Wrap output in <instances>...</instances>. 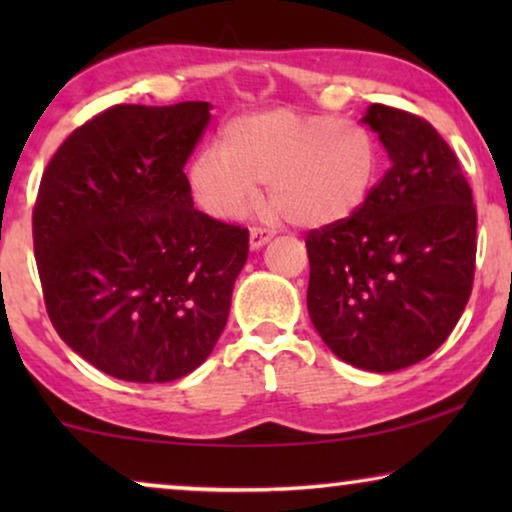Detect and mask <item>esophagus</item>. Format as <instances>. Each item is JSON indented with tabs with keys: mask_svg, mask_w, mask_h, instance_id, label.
<instances>
[{
	"mask_svg": "<svg viewBox=\"0 0 512 512\" xmlns=\"http://www.w3.org/2000/svg\"><path fill=\"white\" fill-rule=\"evenodd\" d=\"M272 235H275V230H270V228H265V226H251L249 228V244H251V249L263 247L265 242L272 240Z\"/></svg>",
	"mask_w": 512,
	"mask_h": 512,
	"instance_id": "esophagus-1",
	"label": "esophagus"
}]
</instances>
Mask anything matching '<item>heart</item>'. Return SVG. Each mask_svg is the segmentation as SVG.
Returning <instances> with one entry per match:
<instances>
[{"label": "heart", "mask_w": 512, "mask_h": 512, "mask_svg": "<svg viewBox=\"0 0 512 512\" xmlns=\"http://www.w3.org/2000/svg\"><path fill=\"white\" fill-rule=\"evenodd\" d=\"M380 153L359 123L293 107L251 111L188 163L186 184L202 214L233 221L268 181L272 212L319 228L354 216L373 191Z\"/></svg>", "instance_id": "b5f03b06"}]
</instances>
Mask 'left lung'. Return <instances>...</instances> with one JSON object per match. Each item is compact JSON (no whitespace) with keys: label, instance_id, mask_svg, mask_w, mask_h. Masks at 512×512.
Listing matches in <instances>:
<instances>
[{"label":"left lung","instance_id":"left-lung-1","mask_svg":"<svg viewBox=\"0 0 512 512\" xmlns=\"http://www.w3.org/2000/svg\"><path fill=\"white\" fill-rule=\"evenodd\" d=\"M389 170L354 216L314 228L307 310L338 359L391 373L447 340L471 298L478 212L459 158L426 118L370 104Z\"/></svg>","mask_w":512,"mask_h":512}]
</instances>
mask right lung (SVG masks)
Returning a JSON list of instances; mask_svg holds the SVG:
<instances>
[{"mask_svg": "<svg viewBox=\"0 0 512 512\" xmlns=\"http://www.w3.org/2000/svg\"><path fill=\"white\" fill-rule=\"evenodd\" d=\"M207 123V102L114 104L41 177L32 240L48 319L118 380H179L228 321L249 230L193 207L184 167Z\"/></svg>", "mask_w": 512, "mask_h": 512, "instance_id": "1", "label": "right lung"}]
</instances>
